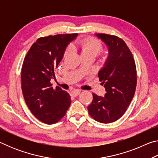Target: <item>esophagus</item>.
<instances>
[{
    "label": "esophagus",
    "mask_w": 158,
    "mask_h": 158,
    "mask_svg": "<svg viewBox=\"0 0 158 158\" xmlns=\"http://www.w3.org/2000/svg\"><path fill=\"white\" fill-rule=\"evenodd\" d=\"M80 93H81L80 90H74L71 92V95L73 96V97H77L80 94Z\"/></svg>",
    "instance_id": "esophagus-1"
}]
</instances>
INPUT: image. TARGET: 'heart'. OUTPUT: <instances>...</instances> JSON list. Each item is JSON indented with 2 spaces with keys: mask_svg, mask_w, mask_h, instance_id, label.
I'll return each instance as SVG.
<instances>
[{
  "mask_svg": "<svg viewBox=\"0 0 158 158\" xmlns=\"http://www.w3.org/2000/svg\"><path fill=\"white\" fill-rule=\"evenodd\" d=\"M80 47L81 49L82 56H93L95 57L103 52L102 45L94 39L82 41L80 43ZM71 51L72 47L69 46L65 50L64 56H68L71 52Z\"/></svg>",
  "mask_w": 158,
  "mask_h": 158,
  "instance_id": "heart-1",
  "label": "heart"
}]
</instances>
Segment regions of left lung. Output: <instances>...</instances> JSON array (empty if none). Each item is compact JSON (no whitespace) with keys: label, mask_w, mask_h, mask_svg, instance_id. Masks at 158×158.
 Instances as JSON below:
<instances>
[{"label":"left lung","mask_w":158,"mask_h":158,"mask_svg":"<svg viewBox=\"0 0 158 158\" xmlns=\"http://www.w3.org/2000/svg\"><path fill=\"white\" fill-rule=\"evenodd\" d=\"M96 36L108 47L109 56L98 77L105 88V98L93 93L89 114L96 121L110 123L126 111L137 86V69L130 50L116 35L97 33Z\"/></svg>","instance_id":"left-lung-1"}]
</instances>
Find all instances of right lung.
Returning a JSON list of instances; mask_svg holds the SVG:
<instances>
[{
	"mask_svg": "<svg viewBox=\"0 0 158 158\" xmlns=\"http://www.w3.org/2000/svg\"><path fill=\"white\" fill-rule=\"evenodd\" d=\"M77 33L40 37L32 45L21 68V89L31 113L39 121L53 124L65 116L71 104L70 95L60 87L53 89L50 80L69 42Z\"/></svg>",
	"mask_w": 158,
	"mask_h": 158,
	"instance_id": "obj_1",
	"label": "right lung"
}]
</instances>
